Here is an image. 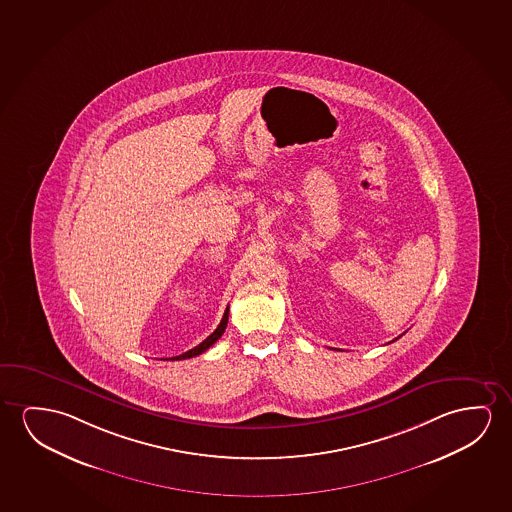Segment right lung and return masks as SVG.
<instances>
[{
	"label": "right lung",
	"mask_w": 512,
	"mask_h": 512,
	"mask_svg": "<svg viewBox=\"0 0 512 512\" xmlns=\"http://www.w3.org/2000/svg\"><path fill=\"white\" fill-rule=\"evenodd\" d=\"M227 322H229V306H227V310L223 313L222 322L216 327L215 333L209 334L208 338L202 341V343H199L197 347H193L192 350H188V352L181 354V356L172 357V359H176V361H179V359H190V357L200 356L202 352H206L211 345H215L216 341L222 338V334L225 333V327H227Z\"/></svg>",
	"instance_id": "obj_1"
}]
</instances>
